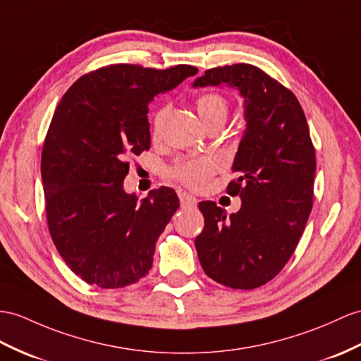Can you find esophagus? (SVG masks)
I'll return each mask as SVG.
<instances>
[{"label":"esophagus","instance_id":"esophagus-1","mask_svg":"<svg viewBox=\"0 0 361 361\" xmlns=\"http://www.w3.org/2000/svg\"><path fill=\"white\" fill-rule=\"evenodd\" d=\"M179 200L182 208H195L197 205V199L195 196L188 195L185 191H179Z\"/></svg>","mask_w":361,"mask_h":361}]
</instances>
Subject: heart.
Listing matches in <instances>:
<instances>
[{
  "label": "heart",
  "mask_w": 361,
  "mask_h": 361,
  "mask_svg": "<svg viewBox=\"0 0 361 361\" xmlns=\"http://www.w3.org/2000/svg\"><path fill=\"white\" fill-rule=\"evenodd\" d=\"M196 107L199 111L200 119L204 124L208 126L211 122L224 121L228 114V101L225 96L216 92L202 93L196 99ZM170 107L164 105L154 113L153 118V135L157 136L161 133L162 126L165 122L166 114H169ZM217 170V162L213 157H199V159H180L178 164H174L170 170V176L176 180L182 182L192 190H200L207 185L211 176Z\"/></svg>",
  "instance_id": "b5f03b06"
}]
</instances>
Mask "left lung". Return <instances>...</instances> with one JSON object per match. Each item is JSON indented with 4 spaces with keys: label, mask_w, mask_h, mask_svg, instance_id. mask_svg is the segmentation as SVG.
Listing matches in <instances>:
<instances>
[{
    "label": "left lung",
    "mask_w": 361,
    "mask_h": 361,
    "mask_svg": "<svg viewBox=\"0 0 361 361\" xmlns=\"http://www.w3.org/2000/svg\"><path fill=\"white\" fill-rule=\"evenodd\" d=\"M228 85L243 98L247 128L233 162L228 195L237 213L200 202L205 226L195 245L205 274L234 289L268 283L286 265L312 208L315 150L294 93L259 67L209 68L192 87Z\"/></svg>",
    "instance_id": "1"
}]
</instances>
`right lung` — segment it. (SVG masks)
Listing matches in <instances>:
<instances>
[{"label":"right lung","instance_id":"add662e5","mask_svg":"<svg viewBox=\"0 0 361 361\" xmlns=\"http://www.w3.org/2000/svg\"><path fill=\"white\" fill-rule=\"evenodd\" d=\"M196 73L185 64H114L81 76L59 101L41 156L47 224L61 257L89 285L124 288L152 269L179 199L166 187L140 202L128 195L127 161L150 148L148 104Z\"/></svg>","mask_w":361,"mask_h":361}]
</instances>
